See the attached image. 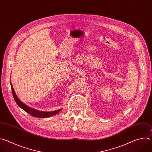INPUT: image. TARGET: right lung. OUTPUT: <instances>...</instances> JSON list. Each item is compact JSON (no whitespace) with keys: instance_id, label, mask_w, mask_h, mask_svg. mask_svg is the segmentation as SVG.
<instances>
[{"instance_id":"add662e5","label":"right lung","mask_w":152,"mask_h":152,"mask_svg":"<svg viewBox=\"0 0 152 152\" xmlns=\"http://www.w3.org/2000/svg\"><path fill=\"white\" fill-rule=\"evenodd\" d=\"M11 89H12V92L13 94L14 99L17 103V104L20 107H21V109H23L25 111L29 114L30 115L35 117H38V118H48L52 117L55 114H57L60 111L62 110V109H59L58 110H55L53 111H50V112H46V111H40L38 110H37L35 109H34V108H32L25 104H24L22 102H21L18 97L17 96L13 88V86L12 85V83H11Z\"/></svg>"}]
</instances>
